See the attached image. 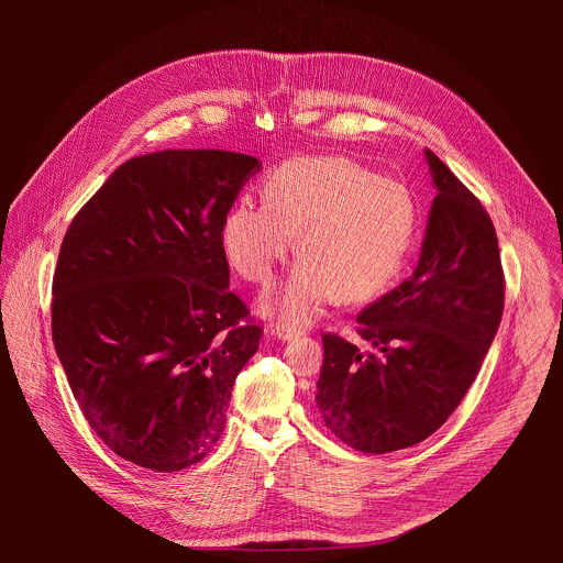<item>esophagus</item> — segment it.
<instances>
[{"label": "esophagus", "mask_w": 563, "mask_h": 563, "mask_svg": "<svg viewBox=\"0 0 563 563\" xmlns=\"http://www.w3.org/2000/svg\"><path fill=\"white\" fill-rule=\"evenodd\" d=\"M272 334H274L278 341H296V339L300 336V332L289 330V328H285V325H274V328H272Z\"/></svg>", "instance_id": "1"}]
</instances>
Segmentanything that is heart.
Wrapping results in <instances>:
<instances>
[{"label":"heart","mask_w":563,"mask_h":563,"mask_svg":"<svg viewBox=\"0 0 563 563\" xmlns=\"http://www.w3.org/2000/svg\"><path fill=\"white\" fill-rule=\"evenodd\" d=\"M263 202L240 198L220 222L229 267L267 285L294 247L302 256L287 283L267 291L263 311L283 325H307L336 298L383 291L412 247L417 202L394 178L341 155L294 157L272 169Z\"/></svg>","instance_id":"1"}]
</instances>
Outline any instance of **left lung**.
Returning a JSON list of instances; mask_svg holds the SVG:
<instances>
[{
	"label": "left lung",
	"mask_w": 563,
	"mask_h": 563,
	"mask_svg": "<svg viewBox=\"0 0 563 563\" xmlns=\"http://www.w3.org/2000/svg\"><path fill=\"white\" fill-rule=\"evenodd\" d=\"M437 185L415 274L356 316L367 352L323 334L316 406L350 448L385 454L426 441L459 408L504 316L495 224L428 148Z\"/></svg>",
	"instance_id": "8db88e82"
}]
</instances>
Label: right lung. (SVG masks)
Returning <instances> with one entry per match:
<instances>
[{
    "label": "right lung",
    "instance_id": "right-lung-1",
    "mask_svg": "<svg viewBox=\"0 0 563 563\" xmlns=\"http://www.w3.org/2000/svg\"><path fill=\"white\" fill-rule=\"evenodd\" d=\"M261 169L245 153L131 157L77 211L53 274L51 328L70 391L118 456L178 472L224 428L263 328L229 291L220 222Z\"/></svg>",
    "mask_w": 563,
    "mask_h": 563
}]
</instances>
